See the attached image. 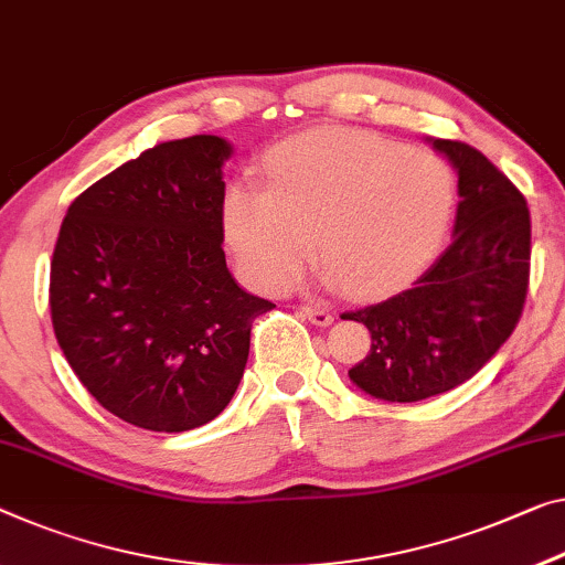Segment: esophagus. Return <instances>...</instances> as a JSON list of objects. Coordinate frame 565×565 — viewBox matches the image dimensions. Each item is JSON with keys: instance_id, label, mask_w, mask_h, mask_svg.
<instances>
[{"instance_id": "obj_1", "label": "esophagus", "mask_w": 565, "mask_h": 565, "mask_svg": "<svg viewBox=\"0 0 565 565\" xmlns=\"http://www.w3.org/2000/svg\"><path fill=\"white\" fill-rule=\"evenodd\" d=\"M300 312L306 316L312 326H331L333 323V312L326 310V308H316V306H300Z\"/></svg>"}]
</instances>
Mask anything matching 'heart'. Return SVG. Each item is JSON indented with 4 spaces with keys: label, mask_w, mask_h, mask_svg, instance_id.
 <instances>
[{
    "label": "heart",
    "mask_w": 565,
    "mask_h": 565,
    "mask_svg": "<svg viewBox=\"0 0 565 565\" xmlns=\"http://www.w3.org/2000/svg\"><path fill=\"white\" fill-rule=\"evenodd\" d=\"M270 192L237 184L224 202L227 242L255 288L282 290L312 255L351 295L398 288L437 253L455 179L437 156L326 128L270 156Z\"/></svg>",
    "instance_id": "heart-1"
}]
</instances>
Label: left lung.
I'll use <instances>...</instances> for the list:
<instances>
[{
    "instance_id": "8db88e82",
    "label": "left lung",
    "mask_w": 565,
    "mask_h": 565,
    "mask_svg": "<svg viewBox=\"0 0 565 565\" xmlns=\"http://www.w3.org/2000/svg\"><path fill=\"white\" fill-rule=\"evenodd\" d=\"M457 169L455 237L409 290L343 312L371 333L349 371L384 402H422L472 379L515 331L531 280V212L520 189L470 143L437 138Z\"/></svg>"
}]
</instances>
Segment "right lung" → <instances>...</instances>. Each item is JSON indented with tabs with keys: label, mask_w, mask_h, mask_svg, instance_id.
<instances>
[{
	"label": "right lung",
	"mask_w": 565,
	"mask_h": 565,
	"mask_svg": "<svg viewBox=\"0 0 565 565\" xmlns=\"http://www.w3.org/2000/svg\"><path fill=\"white\" fill-rule=\"evenodd\" d=\"M230 153L220 136L153 146L85 189L60 227L55 338L95 402L134 427L186 431L222 414L253 320L275 308L224 259Z\"/></svg>",
	"instance_id": "add662e5"
}]
</instances>
